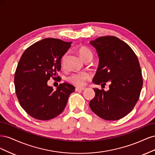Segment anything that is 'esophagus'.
<instances>
[{
    "mask_svg": "<svg viewBox=\"0 0 155 155\" xmlns=\"http://www.w3.org/2000/svg\"><path fill=\"white\" fill-rule=\"evenodd\" d=\"M85 87H76V88H75V90H76V91H83L85 90Z\"/></svg>",
    "mask_w": 155,
    "mask_h": 155,
    "instance_id": "1",
    "label": "esophagus"
}]
</instances>
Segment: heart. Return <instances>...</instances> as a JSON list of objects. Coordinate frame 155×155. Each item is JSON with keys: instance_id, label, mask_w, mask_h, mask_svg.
I'll use <instances>...</instances> for the list:
<instances>
[{"instance_id": "heart-1", "label": "heart", "mask_w": 155, "mask_h": 155, "mask_svg": "<svg viewBox=\"0 0 155 155\" xmlns=\"http://www.w3.org/2000/svg\"><path fill=\"white\" fill-rule=\"evenodd\" d=\"M78 51L79 54L80 55L81 58L85 61V62L91 61L93 58V52L88 47L84 45L79 46L78 48ZM66 55L64 56L63 58L62 63H63L64 58ZM91 74L87 72H81L74 73L68 77V80L74 85H83L87 79L91 78Z\"/></svg>"}]
</instances>
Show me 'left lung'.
Here are the masks:
<instances>
[{
	"label": "left lung",
	"instance_id": "8db88e82",
	"mask_svg": "<svg viewBox=\"0 0 155 155\" xmlns=\"http://www.w3.org/2000/svg\"><path fill=\"white\" fill-rule=\"evenodd\" d=\"M97 51L99 66L93 83L109 90L94 88L91 110L102 119L118 120L132 111L139 99L143 79L137 55L130 46L114 36L98 37L90 43Z\"/></svg>",
	"mask_w": 155,
	"mask_h": 155
}]
</instances>
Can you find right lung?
I'll use <instances>...</instances> for the list:
<instances>
[{
    "instance_id": "right-lung-1",
    "label": "right lung",
    "mask_w": 155,
    "mask_h": 155,
    "mask_svg": "<svg viewBox=\"0 0 155 155\" xmlns=\"http://www.w3.org/2000/svg\"><path fill=\"white\" fill-rule=\"evenodd\" d=\"M71 42L46 38L29 46L22 54L14 76L18 102L28 114L39 120H49L64 110L75 87L60 84L56 91L48 85L50 78L59 79L62 57Z\"/></svg>"
}]
</instances>
